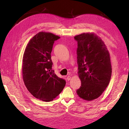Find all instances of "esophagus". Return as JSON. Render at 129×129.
Wrapping results in <instances>:
<instances>
[{
    "label": "esophagus",
    "instance_id": "esophagus-1",
    "mask_svg": "<svg viewBox=\"0 0 129 129\" xmlns=\"http://www.w3.org/2000/svg\"><path fill=\"white\" fill-rule=\"evenodd\" d=\"M71 76H70V75H68V76H67V79H68V80H71Z\"/></svg>",
    "mask_w": 129,
    "mask_h": 129
}]
</instances>
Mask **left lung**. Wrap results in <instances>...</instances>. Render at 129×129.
I'll use <instances>...</instances> for the list:
<instances>
[{
    "instance_id": "obj_1",
    "label": "left lung",
    "mask_w": 129,
    "mask_h": 129,
    "mask_svg": "<svg viewBox=\"0 0 129 129\" xmlns=\"http://www.w3.org/2000/svg\"><path fill=\"white\" fill-rule=\"evenodd\" d=\"M74 38L78 42V74L81 83L76 93L83 99L91 101L103 94L110 82V54L101 38L94 33H84Z\"/></svg>"
}]
</instances>
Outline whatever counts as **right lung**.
Returning a JSON list of instances; mask_svg holds the SVG:
<instances>
[{"instance_id": "right-lung-1", "label": "right lung", "mask_w": 129, "mask_h": 129, "mask_svg": "<svg viewBox=\"0 0 129 129\" xmlns=\"http://www.w3.org/2000/svg\"><path fill=\"white\" fill-rule=\"evenodd\" d=\"M60 38L51 33H38L29 40L23 54L24 83L35 98L44 101L53 100L66 84L51 70V53L54 42Z\"/></svg>"}]
</instances>
